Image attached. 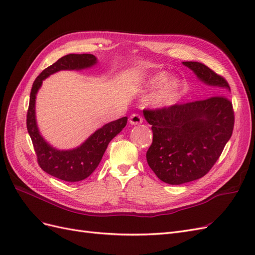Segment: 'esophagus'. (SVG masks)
<instances>
[{
	"mask_svg": "<svg viewBox=\"0 0 255 255\" xmlns=\"http://www.w3.org/2000/svg\"><path fill=\"white\" fill-rule=\"evenodd\" d=\"M143 119L140 115L138 114H133L132 116L129 117V123L132 126H136V125H140V123H142Z\"/></svg>",
	"mask_w": 255,
	"mask_h": 255,
	"instance_id": "34e87169",
	"label": "esophagus"
}]
</instances>
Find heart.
<instances>
[{
  "mask_svg": "<svg viewBox=\"0 0 255 255\" xmlns=\"http://www.w3.org/2000/svg\"><path fill=\"white\" fill-rule=\"evenodd\" d=\"M168 79V73L159 72L152 75L146 84L150 89H157L164 85L153 100L154 104L158 107L173 106L180 101L184 95V85L182 81L179 79H172L167 82Z\"/></svg>",
  "mask_w": 255,
  "mask_h": 255,
  "instance_id": "obj_1",
  "label": "heart"
}]
</instances>
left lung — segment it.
Segmentation results:
<instances>
[{
  "mask_svg": "<svg viewBox=\"0 0 255 255\" xmlns=\"http://www.w3.org/2000/svg\"><path fill=\"white\" fill-rule=\"evenodd\" d=\"M182 64L200 81L215 87L217 95L201 101L143 111L153 132L146 161L160 181L171 185L198 180L210 171L234 128L232 102L225 96L230 91L228 82L201 63Z\"/></svg>",
  "mask_w": 255,
  "mask_h": 255,
  "instance_id": "obj_1",
  "label": "left lung"
}]
</instances>
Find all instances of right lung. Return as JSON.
<instances>
[{
	"instance_id": "1",
	"label": "right lung",
	"mask_w": 255,
	"mask_h": 255,
	"mask_svg": "<svg viewBox=\"0 0 255 255\" xmlns=\"http://www.w3.org/2000/svg\"><path fill=\"white\" fill-rule=\"evenodd\" d=\"M92 54H68L37 76L30 90L29 105L26 116V127L33 141L38 164L43 171L66 182L85 180L96 170L110 141L127 126L128 117L112 121L97 129L78 148L57 150L43 139L36 122V95L42 81L60 70H83L97 64Z\"/></svg>"
}]
</instances>
